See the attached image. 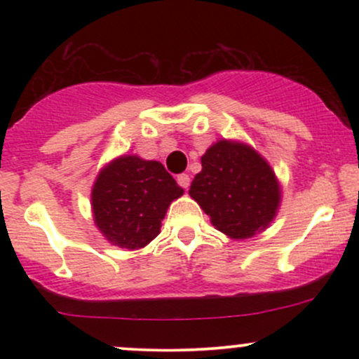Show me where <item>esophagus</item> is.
Wrapping results in <instances>:
<instances>
[{"label": "esophagus", "instance_id": "obj_1", "mask_svg": "<svg viewBox=\"0 0 359 359\" xmlns=\"http://www.w3.org/2000/svg\"><path fill=\"white\" fill-rule=\"evenodd\" d=\"M177 182H179V185L182 189H189V185H191V177H189L187 174H180L179 177H177Z\"/></svg>", "mask_w": 359, "mask_h": 359}]
</instances>
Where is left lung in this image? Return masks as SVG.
Segmentation results:
<instances>
[{"mask_svg": "<svg viewBox=\"0 0 359 359\" xmlns=\"http://www.w3.org/2000/svg\"><path fill=\"white\" fill-rule=\"evenodd\" d=\"M191 197L217 231L236 241L265 231L277 217L282 187L273 168L253 147L217 140L201 156Z\"/></svg>", "mask_w": 359, "mask_h": 359, "instance_id": "obj_1", "label": "left lung"}]
</instances>
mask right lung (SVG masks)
<instances>
[{
    "label": "right lung",
    "instance_id": "add662e5",
    "mask_svg": "<svg viewBox=\"0 0 359 359\" xmlns=\"http://www.w3.org/2000/svg\"><path fill=\"white\" fill-rule=\"evenodd\" d=\"M182 194L160 162L119 155L101 168L90 189L94 224L111 245L145 248L158 236L168 205Z\"/></svg>",
    "mask_w": 359,
    "mask_h": 359
}]
</instances>
